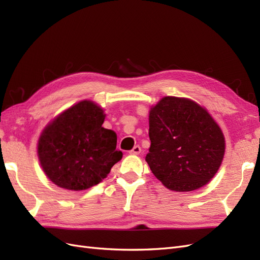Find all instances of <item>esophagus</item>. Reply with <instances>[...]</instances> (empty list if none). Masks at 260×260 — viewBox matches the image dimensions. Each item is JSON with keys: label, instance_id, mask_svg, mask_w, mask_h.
Here are the masks:
<instances>
[{"label": "esophagus", "instance_id": "obj_1", "mask_svg": "<svg viewBox=\"0 0 260 260\" xmlns=\"http://www.w3.org/2000/svg\"><path fill=\"white\" fill-rule=\"evenodd\" d=\"M131 155H139L141 153V147L139 145H136L135 147H133L131 151L129 152Z\"/></svg>", "mask_w": 260, "mask_h": 260}]
</instances>
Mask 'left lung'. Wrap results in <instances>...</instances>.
<instances>
[{
	"label": "left lung",
	"instance_id": "1",
	"mask_svg": "<svg viewBox=\"0 0 260 260\" xmlns=\"http://www.w3.org/2000/svg\"><path fill=\"white\" fill-rule=\"evenodd\" d=\"M148 119L145 159L154 176L177 192L208 183L221 165L224 138L205 109L191 100L166 96L151 108Z\"/></svg>",
	"mask_w": 260,
	"mask_h": 260
}]
</instances>
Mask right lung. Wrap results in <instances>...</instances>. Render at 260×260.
<instances>
[{
	"label": "right lung",
	"mask_w": 260,
	"mask_h": 260,
	"mask_svg": "<svg viewBox=\"0 0 260 260\" xmlns=\"http://www.w3.org/2000/svg\"><path fill=\"white\" fill-rule=\"evenodd\" d=\"M104 119L103 109L91 101H82L44 129L38 155L52 182L66 190H86L106 178L121 159L116 133L102 127Z\"/></svg>",
	"instance_id": "right-lung-1"
}]
</instances>
